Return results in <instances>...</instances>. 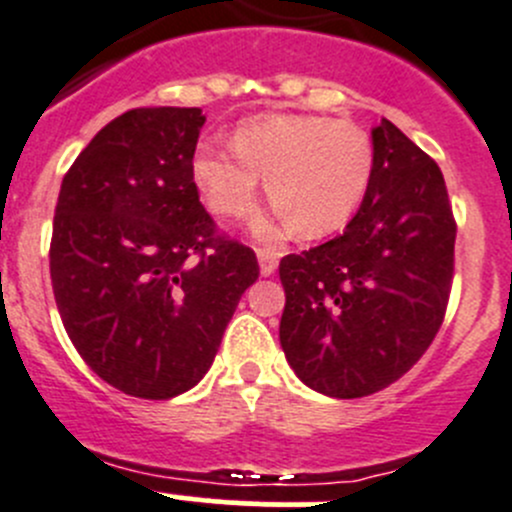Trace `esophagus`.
<instances>
[{"label": "esophagus", "mask_w": 512, "mask_h": 512, "mask_svg": "<svg viewBox=\"0 0 512 512\" xmlns=\"http://www.w3.org/2000/svg\"><path fill=\"white\" fill-rule=\"evenodd\" d=\"M258 266H261V276H271L278 266V251L276 249H258Z\"/></svg>", "instance_id": "34e87169"}]
</instances>
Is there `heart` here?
I'll list each match as a JSON object with an SVG mask.
<instances>
[{
  "label": "heart",
  "instance_id": "obj_1",
  "mask_svg": "<svg viewBox=\"0 0 512 512\" xmlns=\"http://www.w3.org/2000/svg\"><path fill=\"white\" fill-rule=\"evenodd\" d=\"M376 149L366 129L316 114H263L244 121L234 149L201 141L191 174L206 206L221 216L249 219L258 179L268 204L303 239L343 229L366 199Z\"/></svg>",
  "mask_w": 512,
  "mask_h": 512
}]
</instances>
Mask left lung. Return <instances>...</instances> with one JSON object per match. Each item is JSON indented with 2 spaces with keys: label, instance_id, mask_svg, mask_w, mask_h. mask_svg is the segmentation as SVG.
Masks as SVG:
<instances>
[{
  "label": "left lung",
  "instance_id": "1",
  "mask_svg": "<svg viewBox=\"0 0 512 512\" xmlns=\"http://www.w3.org/2000/svg\"><path fill=\"white\" fill-rule=\"evenodd\" d=\"M371 189L346 231L281 258V348L306 386L363 398L411 371L448 308L455 219L438 164L398 126L373 129Z\"/></svg>",
  "mask_w": 512,
  "mask_h": 512
}]
</instances>
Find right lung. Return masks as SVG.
<instances>
[{
    "mask_svg": "<svg viewBox=\"0 0 512 512\" xmlns=\"http://www.w3.org/2000/svg\"><path fill=\"white\" fill-rule=\"evenodd\" d=\"M201 109H131L64 174L49 273L59 316L86 366L116 391L166 401L214 363L258 278L256 254L219 234L191 159Z\"/></svg>",
    "mask_w": 512,
    "mask_h": 512,
    "instance_id": "1",
    "label": "right lung"
}]
</instances>
